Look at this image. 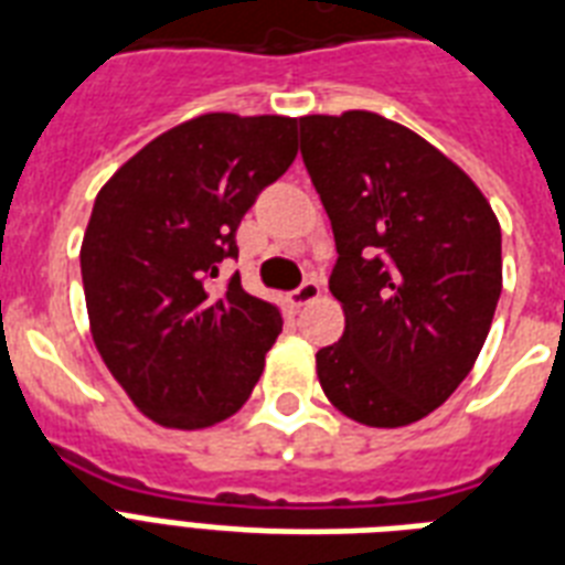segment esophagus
Wrapping results in <instances>:
<instances>
[{
	"label": "esophagus",
	"instance_id": "34e87169",
	"mask_svg": "<svg viewBox=\"0 0 565 565\" xmlns=\"http://www.w3.org/2000/svg\"><path fill=\"white\" fill-rule=\"evenodd\" d=\"M318 297H320V282H318V279H306L303 286L295 288V291L288 295V300H291V306H297V309H300V306L311 303V300H318Z\"/></svg>",
	"mask_w": 565,
	"mask_h": 565
}]
</instances>
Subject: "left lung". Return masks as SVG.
Wrapping results in <instances>:
<instances>
[{
	"instance_id": "obj_1",
	"label": "left lung",
	"mask_w": 565,
	"mask_h": 565,
	"mask_svg": "<svg viewBox=\"0 0 565 565\" xmlns=\"http://www.w3.org/2000/svg\"><path fill=\"white\" fill-rule=\"evenodd\" d=\"M300 154L335 236L344 335L318 379L364 426L417 423L476 364L502 295V230L478 186L414 130L367 110L303 116Z\"/></svg>"
}]
</instances>
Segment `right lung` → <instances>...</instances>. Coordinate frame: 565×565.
<instances>
[{
	"instance_id": "add662e5",
	"label": "right lung",
	"mask_w": 565,
	"mask_h": 565,
	"mask_svg": "<svg viewBox=\"0 0 565 565\" xmlns=\"http://www.w3.org/2000/svg\"><path fill=\"white\" fill-rule=\"evenodd\" d=\"M297 119L206 113L166 130L98 192L81 245L93 341L142 414L204 428L247 403L282 332L247 295L236 230L297 157Z\"/></svg>"
}]
</instances>
